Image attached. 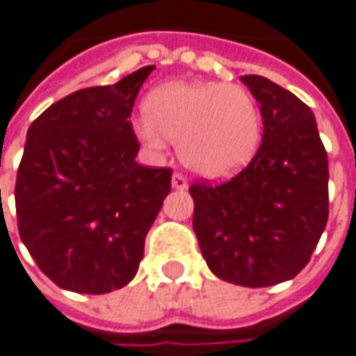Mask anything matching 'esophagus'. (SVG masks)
Returning a JSON list of instances; mask_svg holds the SVG:
<instances>
[{"instance_id": "obj_1", "label": "esophagus", "mask_w": 356, "mask_h": 356, "mask_svg": "<svg viewBox=\"0 0 356 356\" xmlns=\"http://www.w3.org/2000/svg\"><path fill=\"white\" fill-rule=\"evenodd\" d=\"M171 186L175 188V191H185L188 188V183H186V179L181 175V173H173V177H171Z\"/></svg>"}]
</instances>
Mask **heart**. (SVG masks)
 I'll use <instances>...</instances> for the list:
<instances>
[{"label":"heart","mask_w":356,"mask_h":356,"mask_svg":"<svg viewBox=\"0 0 356 356\" xmlns=\"http://www.w3.org/2000/svg\"><path fill=\"white\" fill-rule=\"evenodd\" d=\"M135 133L152 154L168 140L179 160L204 179H227L254 158L262 140V115L254 96L223 83H170L144 100Z\"/></svg>","instance_id":"b5f03b06"}]
</instances>
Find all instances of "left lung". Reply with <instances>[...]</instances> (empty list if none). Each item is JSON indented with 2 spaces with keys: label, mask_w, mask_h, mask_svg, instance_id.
<instances>
[{
  "label": "left lung",
  "mask_w": 356,
  "mask_h": 356,
  "mask_svg": "<svg viewBox=\"0 0 356 356\" xmlns=\"http://www.w3.org/2000/svg\"><path fill=\"white\" fill-rule=\"evenodd\" d=\"M241 81L260 104L262 144L238 175L195 183V227L204 260L223 282L268 287L308 264L327 223V154L312 109L260 74Z\"/></svg>",
  "instance_id": "1"
}]
</instances>
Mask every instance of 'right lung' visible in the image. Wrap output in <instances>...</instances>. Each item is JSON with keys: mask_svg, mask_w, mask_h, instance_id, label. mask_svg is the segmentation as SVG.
Here are the masks:
<instances>
[{"mask_svg": "<svg viewBox=\"0 0 356 356\" xmlns=\"http://www.w3.org/2000/svg\"><path fill=\"white\" fill-rule=\"evenodd\" d=\"M154 65L51 104L26 133L15 206L19 235L61 289L104 295L138 272L171 170L136 163L133 104Z\"/></svg>", "mask_w": 356, "mask_h": 356, "instance_id": "1", "label": "right lung"}]
</instances>
